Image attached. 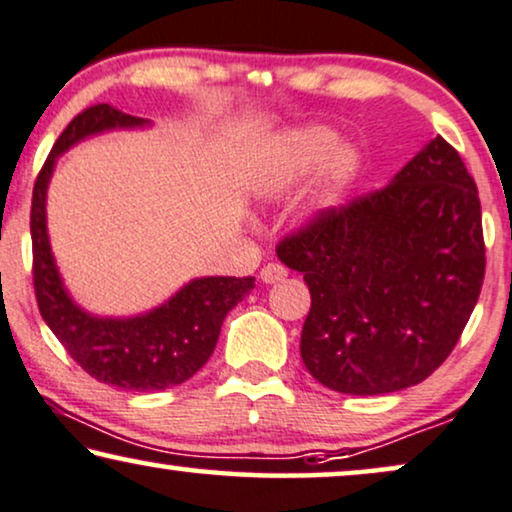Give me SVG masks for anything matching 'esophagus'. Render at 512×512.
Masks as SVG:
<instances>
[{
    "mask_svg": "<svg viewBox=\"0 0 512 512\" xmlns=\"http://www.w3.org/2000/svg\"><path fill=\"white\" fill-rule=\"evenodd\" d=\"M285 276H288V269H285L283 264H276V262H269L267 267H262V271H260L262 283H281V281H285Z\"/></svg>",
    "mask_w": 512,
    "mask_h": 512,
    "instance_id": "1",
    "label": "esophagus"
}]
</instances>
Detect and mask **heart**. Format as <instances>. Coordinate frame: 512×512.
<instances>
[{"label":"heart","mask_w":512,"mask_h":512,"mask_svg":"<svg viewBox=\"0 0 512 512\" xmlns=\"http://www.w3.org/2000/svg\"><path fill=\"white\" fill-rule=\"evenodd\" d=\"M337 147V133L325 126L304 128V131L295 133L288 145V154H285L281 180H295V177L306 175L309 170L327 160L323 173V196L327 201H332L346 187L353 170H356V154H353L351 149Z\"/></svg>","instance_id":"obj_1"}]
</instances>
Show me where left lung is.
<instances>
[{
    "instance_id": "1",
    "label": "left lung",
    "mask_w": 512,
    "mask_h": 512,
    "mask_svg": "<svg viewBox=\"0 0 512 512\" xmlns=\"http://www.w3.org/2000/svg\"><path fill=\"white\" fill-rule=\"evenodd\" d=\"M302 271L311 311L306 370L332 391L379 395L421 384L459 342L485 281L478 187L445 138L276 245Z\"/></svg>"
}]
</instances>
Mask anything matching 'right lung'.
I'll list each match as a JSON object with an SVG mask.
<instances>
[{"label": "right lung", "mask_w": 512, "mask_h": 512, "mask_svg": "<svg viewBox=\"0 0 512 512\" xmlns=\"http://www.w3.org/2000/svg\"><path fill=\"white\" fill-rule=\"evenodd\" d=\"M142 124L145 119L93 105L60 133L32 189V281L39 313L81 370L126 391H163L194 377L208 363L224 318L255 288V278H196L145 316L95 318L65 292L46 234V187L56 156L86 135Z\"/></svg>", "instance_id": "right-lung-1"}]
</instances>
